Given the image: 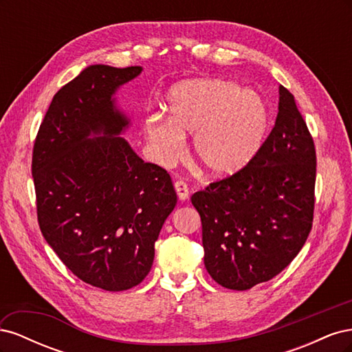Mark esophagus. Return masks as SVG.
<instances>
[{"mask_svg":"<svg viewBox=\"0 0 352 352\" xmlns=\"http://www.w3.org/2000/svg\"><path fill=\"white\" fill-rule=\"evenodd\" d=\"M175 189L180 201H186L189 198V188H188V184L184 182V180H177L175 184Z\"/></svg>","mask_w":352,"mask_h":352,"instance_id":"esophagus-1","label":"esophagus"}]
</instances>
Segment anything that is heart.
Returning a JSON list of instances; mask_svg holds the SVG:
<instances>
[{"instance_id": "obj_1", "label": "heart", "mask_w": 352, "mask_h": 352, "mask_svg": "<svg viewBox=\"0 0 352 352\" xmlns=\"http://www.w3.org/2000/svg\"><path fill=\"white\" fill-rule=\"evenodd\" d=\"M168 119L148 116L144 132L160 164L182 157L185 135L210 173L239 172L257 155L269 129V110L257 92L221 79L188 80L168 94Z\"/></svg>"}]
</instances>
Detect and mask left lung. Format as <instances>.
Listing matches in <instances>:
<instances>
[{
	"mask_svg": "<svg viewBox=\"0 0 352 352\" xmlns=\"http://www.w3.org/2000/svg\"><path fill=\"white\" fill-rule=\"evenodd\" d=\"M316 164L313 136L294 95L280 87L274 127L257 155L190 197L206 269L219 285L247 291L296 257L313 226Z\"/></svg>",
	"mask_w": 352,
	"mask_h": 352,
	"instance_id": "left-lung-1",
	"label": "left lung"
}]
</instances>
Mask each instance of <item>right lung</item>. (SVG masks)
<instances>
[{
	"instance_id": "right-lung-1",
	"label": "right lung",
	"mask_w": 352,
	"mask_h": 352,
	"mask_svg": "<svg viewBox=\"0 0 352 352\" xmlns=\"http://www.w3.org/2000/svg\"><path fill=\"white\" fill-rule=\"evenodd\" d=\"M141 72L85 69L54 95L32 153L42 235L74 276L111 292L150 273L154 243L177 201L167 170L117 136L129 120L111 97ZM91 133L103 136L91 140Z\"/></svg>"
}]
</instances>
